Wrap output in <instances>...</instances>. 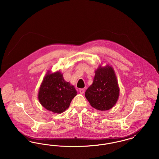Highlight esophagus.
<instances>
[{
    "instance_id": "1",
    "label": "esophagus",
    "mask_w": 159,
    "mask_h": 159,
    "mask_svg": "<svg viewBox=\"0 0 159 159\" xmlns=\"http://www.w3.org/2000/svg\"><path fill=\"white\" fill-rule=\"evenodd\" d=\"M84 91H85V90H84V89H83V88H82V89H79V92H80V93H84Z\"/></svg>"
}]
</instances>
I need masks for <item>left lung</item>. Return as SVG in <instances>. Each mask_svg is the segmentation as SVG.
Segmentation results:
<instances>
[{
	"label": "left lung",
	"instance_id": "1",
	"mask_svg": "<svg viewBox=\"0 0 159 159\" xmlns=\"http://www.w3.org/2000/svg\"><path fill=\"white\" fill-rule=\"evenodd\" d=\"M119 96V88L113 69L108 66L99 67L95 72L92 84L85 92L91 106L98 110L112 108Z\"/></svg>",
	"mask_w": 159,
	"mask_h": 159
}]
</instances>
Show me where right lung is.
Instances as JSON below:
<instances>
[{"instance_id": "1", "label": "right lung", "mask_w": 159, "mask_h": 159, "mask_svg": "<svg viewBox=\"0 0 159 159\" xmlns=\"http://www.w3.org/2000/svg\"><path fill=\"white\" fill-rule=\"evenodd\" d=\"M76 95L75 87L66 82L58 71L46 75L40 87L38 98L46 109L61 113L68 108Z\"/></svg>"}]
</instances>
